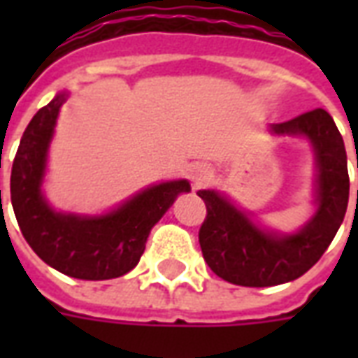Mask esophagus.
<instances>
[{
	"instance_id": "esophagus-1",
	"label": "esophagus",
	"mask_w": 358,
	"mask_h": 358,
	"mask_svg": "<svg viewBox=\"0 0 358 358\" xmlns=\"http://www.w3.org/2000/svg\"><path fill=\"white\" fill-rule=\"evenodd\" d=\"M210 176H213V169L207 166V164H197L194 169V172H192V178H194L195 186H203Z\"/></svg>"
}]
</instances>
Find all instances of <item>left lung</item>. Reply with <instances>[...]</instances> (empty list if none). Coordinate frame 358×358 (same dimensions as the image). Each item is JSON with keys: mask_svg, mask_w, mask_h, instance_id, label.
Wrapping results in <instances>:
<instances>
[{"mask_svg": "<svg viewBox=\"0 0 358 358\" xmlns=\"http://www.w3.org/2000/svg\"><path fill=\"white\" fill-rule=\"evenodd\" d=\"M268 132L278 138H305L315 153V215L299 230L284 234L264 228L217 189L197 192L207 205L199 230L203 259L217 276L245 287H268L303 276L338 234L349 203L345 145L326 110H308L270 124Z\"/></svg>", "mask_w": 358, "mask_h": 358, "instance_id": "left-lung-1", "label": "left lung"}]
</instances>
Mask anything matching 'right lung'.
I'll return each instance as SVG.
<instances>
[{"instance_id": "obj_1", "label": "right lung", "mask_w": 358, "mask_h": 358, "mask_svg": "<svg viewBox=\"0 0 358 358\" xmlns=\"http://www.w3.org/2000/svg\"><path fill=\"white\" fill-rule=\"evenodd\" d=\"M66 99L69 92H59L36 113L20 138L11 171L13 210L28 245L51 268L78 280H110L140 263L151 228L192 186L184 178L151 184L101 215L53 209L43 194V180L59 110Z\"/></svg>"}]
</instances>
